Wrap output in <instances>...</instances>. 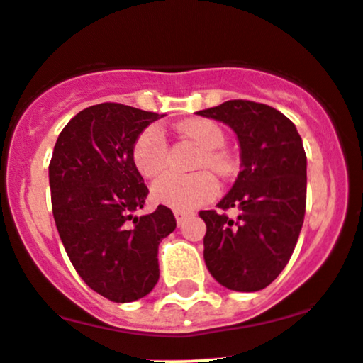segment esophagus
<instances>
[{"label": "esophagus", "instance_id": "obj_1", "mask_svg": "<svg viewBox=\"0 0 363 363\" xmlns=\"http://www.w3.org/2000/svg\"><path fill=\"white\" fill-rule=\"evenodd\" d=\"M174 215H175V220H177V225H182L186 220H188L189 217H193V213H189V212H181V210H175Z\"/></svg>", "mask_w": 363, "mask_h": 363}]
</instances>
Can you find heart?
<instances>
[{
	"label": "heart",
	"mask_w": 363,
	"mask_h": 363,
	"mask_svg": "<svg viewBox=\"0 0 363 363\" xmlns=\"http://www.w3.org/2000/svg\"><path fill=\"white\" fill-rule=\"evenodd\" d=\"M182 136L193 139L203 151L200 167H208L213 172L224 175L230 170V162L222 151L224 133L210 121H189L177 127ZM133 162L145 177L153 179L165 170L167 146L157 127L143 130L133 146ZM218 193V184L210 172H198L193 175H165L155 182L151 196L158 205L172 210L191 212L205 203L212 201Z\"/></svg>",
	"instance_id": "1"
}]
</instances>
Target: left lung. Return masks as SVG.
<instances>
[{
	"label": "left lung",
	"instance_id": "obj_1",
	"mask_svg": "<svg viewBox=\"0 0 363 363\" xmlns=\"http://www.w3.org/2000/svg\"><path fill=\"white\" fill-rule=\"evenodd\" d=\"M233 129L241 172L217 203L238 208L236 220L213 210L206 224L205 264L218 284L233 291L267 288L289 262L300 238L306 205V155L294 123L262 103L230 99L196 111Z\"/></svg>",
	"mask_w": 363,
	"mask_h": 363
}]
</instances>
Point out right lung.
I'll list each match as a JSON object with an SVG mask.
<instances>
[{"instance_id":"add662e5","label":"right lung","mask_w":363,"mask_h":363,"mask_svg":"<svg viewBox=\"0 0 363 363\" xmlns=\"http://www.w3.org/2000/svg\"><path fill=\"white\" fill-rule=\"evenodd\" d=\"M163 115L101 103L63 127L50 163L53 217L82 281L115 303L146 296L160 277L158 245L175 229L172 210L134 215L148 188L133 162L139 134Z\"/></svg>"}]
</instances>
